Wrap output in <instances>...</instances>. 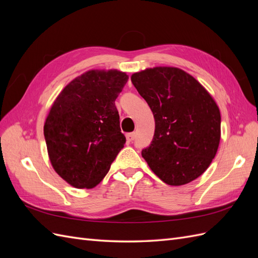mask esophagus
I'll return each mask as SVG.
<instances>
[{
	"label": "esophagus",
	"instance_id": "obj_1",
	"mask_svg": "<svg viewBox=\"0 0 258 258\" xmlns=\"http://www.w3.org/2000/svg\"><path fill=\"white\" fill-rule=\"evenodd\" d=\"M126 138H127V141L128 142H132L135 140V138H136V134H134V132H131V134H128L126 136Z\"/></svg>",
	"mask_w": 258,
	"mask_h": 258
}]
</instances>
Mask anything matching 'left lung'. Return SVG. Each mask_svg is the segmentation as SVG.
<instances>
[{"label":"left lung","mask_w":258,"mask_h":258,"mask_svg":"<svg viewBox=\"0 0 258 258\" xmlns=\"http://www.w3.org/2000/svg\"><path fill=\"white\" fill-rule=\"evenodd\" d=\"M155 118L151 145L142 151L153 172L179 186L200 176L221 140L220 108L197 80L183 70L156 67L131 75Z\"/></svg>","instance_id":"1"}]
</instances>
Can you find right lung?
I'll return each instance as SVG.
<instances>
[{
  "label": "right lung",
  "instance_id": "1",
  "mask_svg": "<svg viewBox=\"0 0 258 258\" xmlns=\"http://www.w3.org/2000/svg\"><path fill=\"white\" fill-rule=\"evenodd\" d=\"M128 79L117 70H90L69 83L50 107L44 124L49 160L76 188L97 186L126 143L115 100Z\"/></svg>",
  "mask_w": 258,
  "mask_h": 258
}]
</instances>
